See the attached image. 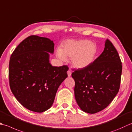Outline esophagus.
<instances>
[{
    "label": "esophagus",
    "instance_id": "34e87169",
    "mask_svg": "<svg viewBox=\"0 0 132 132\" xmlns=\"http://www.w3.org/2000/svg\"><path fill=\"white\" fill-rule=\"evenodd\" d=\"M67 73H68V77H70L71 76V71H70V70H69L68 71V72H67Z\"/></svg>",
    "mask_w": 132,
    "mask_h": 132
}]
</instances>
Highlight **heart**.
Listing matches in <instances>:
<instances>
[{
    "mask_svg": "<svg viewBox=\"0 0 132 132\" xmlns=\"http://www.w3.org/2000/svg\"><path fill=\"white\" fill-rule=\"evenodd\" d=\"M97 53L96 44L87 39L68 40L57 51L58 57L62 61L71 57V63L75 68L88 66L94 61Z\"/></svg>",
    "mask_w": 132,
    "mask_h": 132,
    "instance_id": "obj_1",
    "label": "heart"
}]
</instances>
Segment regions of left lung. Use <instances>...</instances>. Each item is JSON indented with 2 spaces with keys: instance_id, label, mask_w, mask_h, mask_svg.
<instances>
[{
  "instance_id": "obj_1",
  "label": "left lung",
  "mask_w": 132,
  "mask_h": 132,
  "mask_svg": "<svg viewBox=\"0 0 132 132\" xmlns=\"http://www.w3.org/2000/svg\"><path fill=\"white\" fill-rule=\"evenodd\" d=\"M122 63L117 50L109 39L104 50L93 62L74 70V94L82 110L94 114L106 108L119 91Z\"/></svg>"
}]
</instances>
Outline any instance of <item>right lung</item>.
I'll return each mask as SVG.
<instances>
[{
	"label": "right lung",
	"mask_w": 132,
	"mask_h": 132,
	"mask_svg": "<svg viewBox=\"0 0 132 132\" xmlns=\"http://www.w3.org/2000/svg\"><path fill=\"white\" fill-rule=\"evenodd\" d=\"M54 44L48 38L31 35L15 49L9 63V82L20 104L42 113L52 106L59 86L67 77V65L53 66L49 53Z\"/></svg>",
	"instance_id": "obj_1"
}]
</instances>
